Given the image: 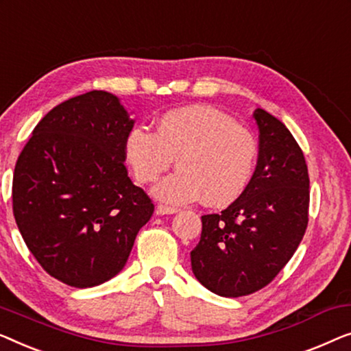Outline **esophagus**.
I'll use <instances>...</instances> for the list:
<instances>
[{
	"label": "esophagus",
	"mask_w": 351,
	"mask_h": 351,
	"mask_svg": "<svg viewBox=\"0 0 351 351\" xmlns=\"http://www.w3.org/2000/svg\"><path fill=\"white\" fill-rule=\"evenodd\" d=\"M178 210L176 206H170V205H159L157 206V215H175V213H178Z\"/></svg>",
	"instance_id": "esophagus-1"
}]
</instances>
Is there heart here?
I'll return each instance as SVG.
<instances>
[{
	"instance_id": "b5f03b06",
	"label": "heart",
	"mask_w": 351,
	"mask_h": 351,
	"mask_svg": "<svg viewBox=\"0 0 351 351\" xmlns=\"http://www.w3.org/2000/svg\"><path fill=\"white\" fill-rule=\"evenodd\" d=\"M124 154L141 184L154 182L176 157L180 169L154 187L157 199L181 205L204 197L205 204L224 206L250 186L258 143L248 128L226 112L192 105L167 111L157 122L156 133L145 127L132 128L125 136Z\"/></svg>"
}]
</instances>
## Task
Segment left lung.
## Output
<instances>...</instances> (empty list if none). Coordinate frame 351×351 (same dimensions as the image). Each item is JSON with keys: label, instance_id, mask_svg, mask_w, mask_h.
Instances as JSON below:
<instances>
[{"label": "left lung", "instance_id": "obj_1", "mask_svg": "<svg viewBox=\"0 0 351 351\" xmlns=\"http://www.w3.org/2000/svg\"><path fill=\"white\" fill-rule=\"evenodd\" d=\"M259 156L250 186L221 213L202 216L191 251L195 278L223 298L263 289L288 264L308 224L310 180L304 152L283 122L254 111Z\"/></svg>", "mask_w": 351, "mask_h": 351}]
</instances>
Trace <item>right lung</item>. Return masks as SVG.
I'll use <instances>...</instances> for the list:
<instances>
[{
  "mask_svg": "<svg viewBox=\"0 0 351 351\" xmlns=\"http://www.w3.org/2000/svg\"><path fill=\"white\" fill-rule=\"evenodd\" d=\"M132 128L119 98L92 90L49 111L19 156L14 218L32 254L62 283L92 288L119 274L154 213L124 165Z\"/></svg>",
  "mask_w": 351,
  "mask_h": 351,
  "instance_id": "add662e5",
  "label": "right lung"
}]
</instances>
